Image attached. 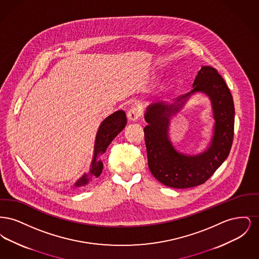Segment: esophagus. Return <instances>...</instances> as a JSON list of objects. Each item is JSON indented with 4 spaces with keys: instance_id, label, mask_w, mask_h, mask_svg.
Masks as SVG:
<instances>
[{
    "instance_id": "1",
    "label": "esophagus",
    "mask_w": 259,
    "mask_h": 259,
    "mask_svg": "<svg viewBox=\"0 0 259 259\" xmlns=\"http://www.w3.org/2000/svg\"><path fill=\"white\" fill-rule=\"evenodd\" d=\"M140 116H141V111L138 107H132L127 112V117L130 121H137Z\"/></svg>"
}]
</instances>
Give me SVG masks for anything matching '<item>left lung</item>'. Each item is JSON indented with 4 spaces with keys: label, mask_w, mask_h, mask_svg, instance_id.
I'll return each instance as SVG.
<instances>
[{
    "label": "left lung",
    "mask_w": 259,
    "mask_h": 259,
    "mask_svg": "<svg viewBox=\"0 0 259 259\" xmlns=\"http://www.w3.org/2000/svg\"><path fill=\"white\" fill-rule=\"evenodd\" d=\"M192 90L172 105L154 103L145 112L148 125L145 141L148 168L161 184L172 188H188L204 184L229 155L234 136L233 98L222 75L209 66H202ZM196 93L205 94L211 101L215 120L213 136L205 151L197 155L178 152L168 137L170 117Z\"/></svg>",
    "instance_id": "obj_1"
}]
</instances>
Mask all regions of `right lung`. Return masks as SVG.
Wrapping results in <instances>:
<instances>
[{
  "label": "right lung",
  "mask_w": 259,
  "mask_h": 259,
  "mask_svg": "<svg viewBox=\"0 0 259 259\" xmlns=\"http://www.w3.org/2000/svg\"><path fill=\"white\" fill-rule=\"evenodd\" d=\"M127 123L125 111H115L106 117L99 126L98 131L95 138L93 158L91 161L89 172H84L75 183L74 187L85 186L91 182L92 178H98L103 171V162L100 156L105 153L107 148L111 144V141L118 135Z\"/></svg>",
  "instance_id": "1"
}]
</instances>
